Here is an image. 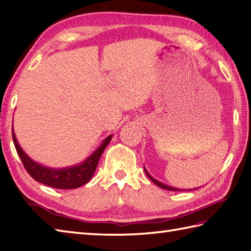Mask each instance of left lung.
<instances>
[{
  "mask_svg": "<svg viewBox=\"0 0 251 251\" xmlns=\"http://www.w3.org/2000/svg\"><path fill=\"white\" fill-rule=\"evenodd\" d=\"M144 170H145V173L147 175V176L151 178V182H154L156 185H158L159 187H161V188H163V190H167V191H176V192H181V191H193V190H181V188H176V187H173V186H170V185H167V184H163V183H161V182H159V181H157L156 178H154L152 177L150 173L147 172V170L145 169V167H144ZM194 190H197V188H194Z\"/></svg>",
  "mask_w": 251,
  "mask_h": 251,
  "instance_id": "obj_1",
  "label": "left lung"
}]
</instances>
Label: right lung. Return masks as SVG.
Instances as JSON below:
<instances>
[{"instance_id": "1", "label": "right lung", "mask_w": 251, "mask_h": 251, "mask_svg": "<svg viewBox=\"0 0 251 251\" xmlns=\"http://www.w3.org/2000/svg\"><path fill=\"white\" fill-rule=\"evenodd\" d=\"M12 135L17 154L19 155L20 159H22L24 163V167L29 175L35 181L50 187L59 188V190H73V188L84 185V184L91 180L96 170L97 165H99L100 158L101 154H103L106 146L109 144L112 136H107L103 143H101V145L89 158H86L82 163L68 168L53 169L44 167L33 161L23 151V148L19 146L14 130H12Z\"/></svg>"}]
</instances>
